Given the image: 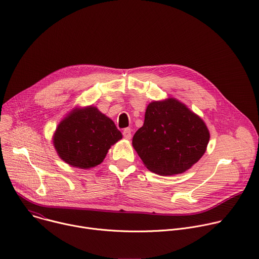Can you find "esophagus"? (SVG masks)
I'll return each mask as SVG.
<instances>
[{
    "instance_id": "1",
    "label": "esophagus",
    "mask_w": 259,
    "mask_h": 259,
    "mask_svg": "<svg viewBox=\"0 0 259 259\" xmlns=\"http://www.w3.org/2000/svg\"><path fill=\"white\" fill-rule=\"evenodd\" d=\"M131 132H132V130H131L130 128H125V129L123 130V136H124L126 139H131V136H132Z\"/></svg>"
}]
</instances>
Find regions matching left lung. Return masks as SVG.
Segmentation results:
<instances>
[{"instance_id":"left-lung-1","label":"left lung","mask_w":259,"mask_h":259,"mask_svg":"<svg viewBox=\"0 0 259 259\" xmlns=\"http://www.w3.org/2000/svg\"><path fill=\"white\" fill-rule=\"evenodd\" d=\"M210 134L204 121L175 98L153 101L132 144L145 167L159 175L183 173L204 155Z\"/></svg>"}]
</instances>
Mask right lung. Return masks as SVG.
Listing matches in <instances>:
<instances>
[{
  "label": "right lung",
  "mask_w": 259,
  "mask_h": 259,
  "mask_svg": "<svg viewBox=\"0 0 259 259\" xmlns=\"http://www.w3.org/2000/svg\"><path fill=\"white\" fill-rule=\"evenodd\" d=\"M121 138L122 133L112 120L95 106H87L71 110L59 123L53 144L65 163L89 169L99 165Z\"/></svg>",
  "instance_id": "obj_1"
}]
</instances>
